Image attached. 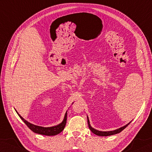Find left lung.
Instances as JSON below:
<instances>
[{
    "instance_id": "1",
    "label": "left lung",
    "mask_w": 152,
    "mask_h": 152,
    "mask_svg": "<svg viewBox=\"0 0 152 152\" xmlns=\"http://www.w3.org/2000/svg\"><path fill=\"white\" fill-rule=\"evenodd\" d=\"M88 118V126H89V129H90L91 131L93 132L94 134H96L97 136H111V135H114V134H118L121 132V131H123V130L125 129V128L129 125V124H130V123L129 124H127L126 125L124 126L123 127H121L119 128V129H116L115 130H113V131H105V132H103V131H99V130H97L96 129H94V128H92L90 125V121H89V118H88V117H87Z\"/></svg>"
}]
</instances>
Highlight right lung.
<instances>
[{"instance_id": "1", "label": "right lung", "mask_w": 152, "mask_h": 152, "mask_svg": "<svg viewBox=\"0 0 152 152\" xmlns=\"http://www.w3.org/2000/svg\"><path fill=\"white\" fill-rule=\"evenodd\" d=\"M18 115H19L21 119H22L24 123L26 124L28 127L33 132L37 134H39L42 135H45V136H55L58 134L61 133L62 130H64L65 125H66V118H67V111L66 112L64 115V118L63 121L61 123H60L58 125L55 126H51V127H43V126H39L35 125V124H33L30 123H29L27 121H26L24 118L21 117V116L18 114V113L16 111Z\"/></svg>"}]
</instances>
